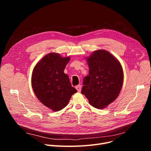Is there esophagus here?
Returning a JSON list of instances; mask_svg holds the SVG:
<instances>
[{"mask_svg":"<svg viewBox=\"0 0 151 151\" xmlns=\"http://www.w3.org/2000/svg\"><path fill=\"white\" fill-rule=\"evenodd\" d=\"M75 88L76 89V90L78 91V92H80L81 90V86L80 84H79L75 87Z\"/></svg>","mask_w":151,"mask_h":151,"instance_id":"obj_1","label":"esophagus"}]
</instances>
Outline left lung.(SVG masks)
<instances>
[{"label": "left lung", "instance_id": "8db88e82", "mask_svg": "<svg viewBox=\"0 0 151 151\" xmlns=\"http://www.w3.org/2000/svg\"><path fill=\"white\" fill-rule=\"evenodd\" d=\"M86 60L89 75L84 78L81 93L91 105L104 109L120 93L124 81L122 65L113 55L104 50L93 51Z\"/></svg>", "mask_w": 151, "mask_h": 151}]
</instances>
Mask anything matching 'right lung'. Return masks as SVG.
<instances>
[{
  "instance_id": "right-lung-1",
  "label": "right lung",
  "mask_w": 151,
  "mask_h": 151,
  "mask_svg": "<svg viewBox=\"0 0 151 151\" xmlns=\"http://www.w3.org/2000/svg\"><path fill=\"white\" fill-rule=\"evenodd\" d=\"M70 57L51 52L38 62L32 75V86L37 99L54 111L64 108L77 91L63 71Z\"/></svg>"
}]
</instances>
